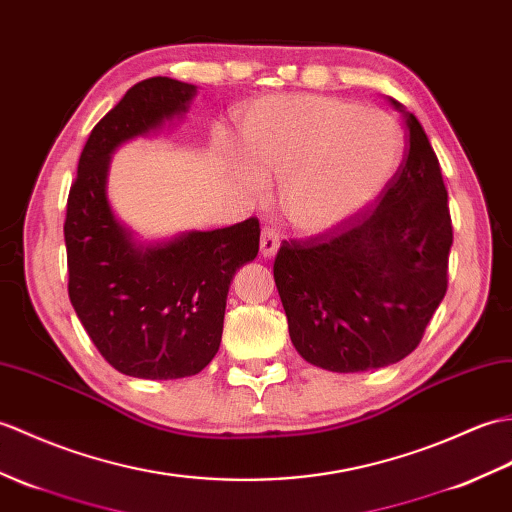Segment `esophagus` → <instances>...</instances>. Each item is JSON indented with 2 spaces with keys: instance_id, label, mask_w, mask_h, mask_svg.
Wrapping results in <instances>:
<instances>
[{
  "instance_id": "obj_1",
  "label": "esophagus",
  "mask_w": 512,
  "mask_h": 512,
  "mask_svg": "<svg viewBox=\"0 0 512 512\" xmlns=\"http://www.w3.org/2000/svg\"><path fill=\"white\" fill-rule=\"evenodd\" d=\"M261 255L264 257H275L277 255V248H279V233L275 229L266 227L264 231H261Z\"/></svg>"
}]
</instances>
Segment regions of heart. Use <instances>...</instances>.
Instances as JSON below:
<instances>
[{
	"label": "heart",
	"mask_w": 512,
	"mask_h": 512,
	"mask_svg": "<svg viewBox=\"0 0 512 512\" xmlns=\"http://www.w3.org/2000/svg\"><path fill=\"white\" fill-rule=\"evenodd\" d=\"M240 137L255 170L283 181L285 218L307 233L371 205L403 154V133L388 113L327 95L261 100L242 115ZM248 181L264 189L257 176Z\"/></svg>",
	"instance_id": "b5f03b06"
}]
</instances>
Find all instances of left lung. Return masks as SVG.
I'll return each mask as SVG.
<instances>
[{"mask_svg":"<svg viewBox=\"0 0 512 512\" xmlns=\"http://www.w3.org/2000/svg\"><path fill=\"white\" fill-rule=\"evenodd\" d=\"M408 152L377 202L336 227L283 242L275 283L301 358L360 373L406 358L447 292L454 242L441 165L423 126L390 98Z\"/></svg>","mask_w":512,"mask_h":512,"instance_id":"left-lung-1","label":"left lung"}]
</instances>
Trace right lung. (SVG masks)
Masks as SVG:
<instances>
[{
	"label": "right lung",
	"mask_w": 512,
	"mask_h": 512,
	"mask_svg": "<svg viewBox=\"0 0 512 512\" xmlns=\"http://www.w3.org/2000/svg\"><path fill=\"white\" fill-rule=\"evenodd\" d=\"M194 95V85L165 76L130 87L93 126L69 189V301L102 358L130 377L200 373L220 349L235 272L259 251L257 218L146 246L111 209V154L183 115Z\"/></svg>",
	"instance_id": "add662e5"
}]
</instances>
